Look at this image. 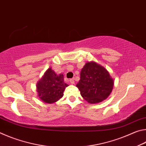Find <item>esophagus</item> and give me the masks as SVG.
<instances>
[{"label": "esophagus", "mask_w": 146, "mask_h": 146, "mask_svg": "<svg viewBox=\"0 0 146 146\" xmlns=\"http://www.w3.org/2000/svg\"><path fill=\"white\" fill-rule=\"evenodd\" d=\"M70 82H71V84H74L75 83V78L70 79Z\"/></svg>", "instance_id": "1"}]
</instances>
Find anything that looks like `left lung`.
Instances as JSON below:
<instances>
[{
  "mask_svg": "<svg viewBox=\"0 0 146 146\" xmlns=\"http://www.w3.org/2000/svg\"><path fill=\"white\" fill-rule=\"evenodd\" d=\"M113 84V79L105 68L95 62H88L81 70L76 87L87 102L96 104L108 97Z\"/></svg>",
  "mask_w": 146,
  "mask_h": 146,
  "instance_id": "1",
  "label": "left lung"
}]
</instances>
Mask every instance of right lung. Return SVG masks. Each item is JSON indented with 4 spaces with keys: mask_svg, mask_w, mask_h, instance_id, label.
<instances>
[{
    "mask_svg": "<svg viewBox=\"0 0 146 146\" xmlns=\"http://www.w3.org/2000/svg\"><path fill=\"white\" fill-rule=\"evenodd\" d=\"M68 86L64 81L63 74L56 75L50 68L36 84V91L43 102L53 104L63 97L64 90Z\"/></svg>",
    "mask_w": 146,
    "mask_h": 146,
    "instance_id": "obj_1",
    "label": "right lung"
}]
</instances>
